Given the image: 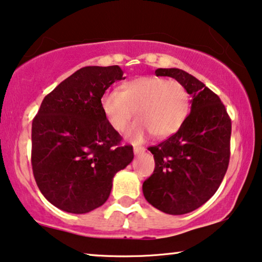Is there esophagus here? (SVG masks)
I'll return each mask as SVG.
<instances>
[{
    "label": "esophagus",
    "instance_id": "obj_1",
    "mask_svg": "<svg viewBox=\"0 0 262 262\" xmlns=\"http://www.w3.org/2000/svg\"><path fill=\"white\" fill-rule=\"evenodd\" d=\"M134 153L135 155H141V153H145V148L140 147V146H134Z\"/></svg>",
    "mask_w": 262,
    "mask_h": 262
}]
</instances>
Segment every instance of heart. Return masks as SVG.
Masks as SVG:
<instances>
[{
	"label": "heart",
	"instance_id": "1",
	"mask_svg": "<svg viewBox=\"0 0 262 262\" xmlns=\"http://www.w3.org/2000/svg\"><path fill=\"white\" fill-rule=\"evenodd\" d=\"M102 110L117 132L127 128L137 111L139 118L125 132L128 140L142 141L151 133L157 138H165L182 127L190 110V95L177 80L139 76L122 85L120 92L105 93Z\"/></svg>",
	"mask_w": 262,
	"mask_h": 262
}]
</instances>
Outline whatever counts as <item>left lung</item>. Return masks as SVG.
Here are the masks:
<instances>
[{
    "mask_svg": "<svg viewBox=\"0 0 262 262\" xmlns=\"http://www.w3.org/2000/svg\"><path fill=\"white\" fill-rule=\"evenodd\" d=\"M156 75L182 82L191 96V106L175 134L148 148L156 167L142 191L157 210L186 214L210 200L224 179L231 120L219 97L193 75L179 68H158Z\"/></svg>",
    "mask_w": 262,
    "mask_h": 262,
    "instance_id": "obj_1",
    "label": "left lung"
}]
</instances>
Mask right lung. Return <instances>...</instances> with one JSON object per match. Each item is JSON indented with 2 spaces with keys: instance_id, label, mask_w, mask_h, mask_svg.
Here are the masks:
<instances>
[{
  "instance_id": "obj_1",
  "label": "right lung",
  "mask_w": 262,
  "mask_h": 262,
  "mask_svg": "<svg viewBox=\"0 0 262 262\" xmlns=\"http://www.w3.org/2000/svg\"><path fill=\"white\" fill-rule=\"evenodd\" d=\"M125 79L118 66H89L49 93L32 122V170L44 198L64 212L82 214L102 206L113 179L134 158L132 146L102 110V97Z\"/></svg>"
}]
</instances>
